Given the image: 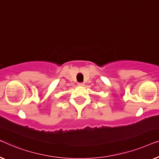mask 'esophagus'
I'll list each match as a JSON object with an SVG mask.
<instances>
[{
  "label": "esophagus",
  "instance_id": "esophagus-1",
  "mask_svg": "<svg viewBox=\"0 0 159 159\" xmlns=\"http://www.w3.org/2000/svg\"><path fill=\"white\" fill-rule=\"evenodd\" d=\"M78 85H79V86H84V83L79 82V83H78Z\"/></svg>",
  "mask_w": 159,
  "mask_h": 159
}]
</instances>
